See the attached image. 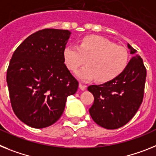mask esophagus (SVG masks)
I'll list each match as a JSON object with an SVG mask.
<instances>
[{
  "mask_svg": "<svg viewBox=\"0 0 156 156\" xmlns=\"http://www.w3.org/2000/svg\"><path fill=\"white\" fill-rule=\"evenodd\" d=\"M86 87H87V86H86V85H84V84H82V83H79L80 89H82V90H85V89H86Z\"/></svg>",
  "mask_w": 156,
  "mask_h": 156,
  "instance_id": "1",
  "label": "esophagus"
}]
</instances>
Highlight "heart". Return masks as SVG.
I'll return each instance as SVG.
<instances>
[{
    "mask_svg": "<svg viewBox=\"0 0 156 156\" xmlns=\"http://www.w3.org/2000/svg\"><path fill=\"white\" fill-rule=\"evenodd\" d=\"M63 59L67 68L75 71L86 62L87 66L76 72L83 81L97 79L107 82L117 78L128 64L126 48L116 45L111 41L99 36L84 37L78 45H69L63 51Z\"/></svg>",
    "mask_w": 156,
    "mask_h": 156,
    "instance_id": "heart-1",
    "label": "heart"
}]
</instances>
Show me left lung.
Masks as SVG:
<instances>
[{
    "instance_id": "left-lung-1",
    "label": "left lung",
    "mask_w": 156,
    "mask_h": 156,
    "mask_svg": "<svg viewBox=\"0 0 156 156\" xmlns=\"http://www.w3.org/2000/svg\"><path fill=\"white\" fill-rule=\"evenodd\" d=\"M133 56L117 78L98 86H89L94 102L89 114L97 125L115 129L126 125L138 111L143 101L146 68L143 59L129 44Z\"/></svg>"
}]
</instances>
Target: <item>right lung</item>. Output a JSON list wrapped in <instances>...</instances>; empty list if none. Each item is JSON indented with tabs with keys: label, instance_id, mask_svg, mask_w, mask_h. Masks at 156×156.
I'll return each mask as SVG.
<instances>
[{
	"label": "right lung",
	"instance_id": "right-lung-1",
	"mask_svg": "<svg viewBox=\"0 0 156 156\" xmlns=\"http://www.w3.org/2000/svg\"><path fill=\"white\" fill-rule=\"evenodd\" d=\"M70 31L44 29L30 35L12 55L7 83L13 112L33 128L49 126L61 117L78 82L64 63Z\"/></svg>",
	"mask_w": 156,
	"mask_h": 156
}]
</instances>
